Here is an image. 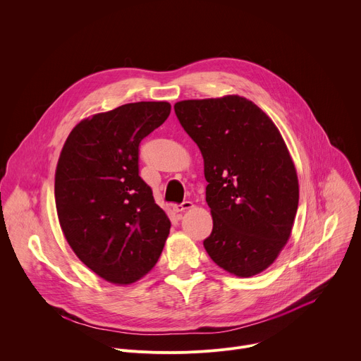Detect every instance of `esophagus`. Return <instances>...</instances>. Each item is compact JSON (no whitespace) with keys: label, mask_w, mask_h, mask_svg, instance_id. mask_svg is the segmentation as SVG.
<instances>
[{"label":"esophagus","mask_w":361,"mask_h":361,"mask_svg":"<svg viewBox=\"0 0 361 361\" xmlns=\"http://www.w3.org/2000/svg\"><path fill=\"white\" fill-rule=\"evenodd\" d=\"M192 207H194V204H192L191 201H183V202H180V204H174V205H173V210H174L176 213H181V212L190 210V209H192Z\"/></svg>","instance_id":"1"}]
</instances>
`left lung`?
<instances>
[{
	"label": "left lung",
	"instance_id": "left-lung-1",
	"mask_svg": "<svg viewBox=\"0 0 361 361\" xmlns=\"http://www.w3.org/2000/svg\"><path fill=\"white\" fill-rule=\"evenodd\" d=\"M174 111L204 159L213 216L205 251L237 277L262 273L290 238L298 205L295 167L279 128L240 95L184 99Z\"/></svg>",
	"mask_w": 361,
	"mask_h": 361
}]
</instances>
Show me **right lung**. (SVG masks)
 <instances>
[{
    "label": "right lung",
    "instance_id": "obj_1",
    "mask_svg": "<svg viewBox=\"0 0 361 361\" xmlns=\"http://www.w3.org/2000/svg\"><path fill=\"white\" fill-rule=\"evenodd\" d=\"M166 101H140L78 123L60 154L56 205L78 259L114 284L156 266L171 223L140 177L144 137L170 116Z\"/></svg>",
    "mask_w": 361,
    "mask_h": 361
}]
</instances>
